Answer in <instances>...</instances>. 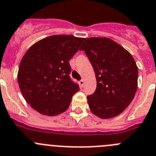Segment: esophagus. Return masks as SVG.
<instances>
[{
    "instance_id": "1",
    "label": "esophagus",
    "mask_w": 156,
    "mask_h": 156,
    "mask_svg": "<svg viewBox=\"0 0 156 156\" xmlns=\"http://www.w3.org/2000/svg\"><path fill=\"white\" fill-rule=\"evenodd\" d=\"M84 84H85V81H84V80H81V81H79L80 86L83 87V86H84Z\"/></svg>"
}]
</instances>
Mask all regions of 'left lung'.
<instances>
[{
  "label": "left lung",
  "mask_w": 156,
  "mask_h": 156,
  "mask_svg": "<svg viewBox=\"0 0 156 156\" xmlns=\"http://www.w3.org/2000/svg\"><path fill=\"white\" fill-rule=\"evenodd\" d=\"M80 49L89 59L97 81L95 91L87 97L90 110L101 119L119 115L137 91L138 68L133 57L107 37H90Z\"/></svg>",
  "instance_id": "left-lung-1"
}]
</instances>
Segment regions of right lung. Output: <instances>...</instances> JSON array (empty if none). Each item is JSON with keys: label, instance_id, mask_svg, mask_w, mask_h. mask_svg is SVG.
Listing matches in <instances>:
<instances>
[{"label": "right lung", "instance_id": "1", "mask_svg": "<svg viewBox=\"0 0 156 156\" xmlns=\"http://www.w3.org/2000/svg\"><path fill=\"white\" fill-rule=\"evenodd\" d=\"M84 40L73 35H52L24 54L17 81L24 99L41 114L55 116L65 112L79 90L69 75V61Z\"/></svg>", "mask_w": 156, "mask_h": 156}]
</instances>
